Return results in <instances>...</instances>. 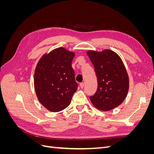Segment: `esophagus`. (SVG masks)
I'll list each match as a JSON object with an SVG mask.
<instances>
[{"mask_svg": "<svg viewBox=\"0 0 154 154\" xmlns=\"http://www.w3.org/2000/svg\"><path fill=\"white\" fill-rule=\"evenodd\" d=\"M84 85H85L84 82L81 83H80V87H81V88H83V87H84Z\"/></svg>", "mask_w": 154, "mask_h": 154, "instance_id": "34e87169", "label": "esophagus"}]
</instances>
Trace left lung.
I'll return each instance as SVG.
<instances>
[{
    "label": "left lung",
    "mask_w": 154,
    "mask_h": 154,
    "mask_svg": "<svg viewBox=\"0 0 154 154\" xmlns=\"http://www.w3.org/2000/svg\"><path fill=\"white\" fill-rule=\"evenodd\" d=\"M87 55L94 65L97 80V91L90 96L91 102L100 110L116 108L123 103L129 88L128 76L122 59L109 49L88 51Z\"/></svg>",
    "instance_id": "8db88e82"
}]
</instances>
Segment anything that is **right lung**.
<instances>
[{"label":"right lung","mask_w":154,"mask_h":154,"mask_svg":"<svg viewBox=\"0 0 154 154\" xmlns=\"http://www.w3.org/2000/svg\"><path fill=\"white\" fill-rule=\"evenodd\" d=\"M73 52L59 48L44 54L35 69L34 85L37 97L45 108L59 112L67 107L78 87L71 63Z\"/></svg>","instance_id":"1"}]
</instances>
